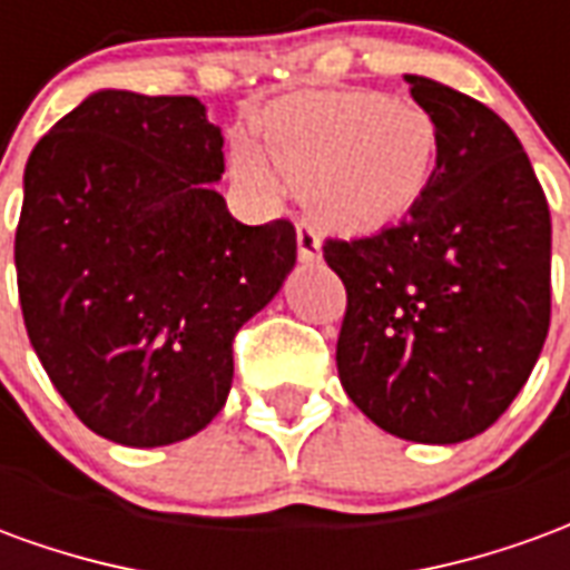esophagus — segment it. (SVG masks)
Returning <instances> with one entry per match:
<instances>
[{"label":"esophagus","instance_id":"obj_1","mask_svg":"<svg viewBox=\"0 0 570 570\" xmlns=\"http://www.w3.org/2000/svg\"><path fill=\"white\" fill-rule=\"evenodd\" d=\"M296 244H298V259L302 262L321 259V232H317V223L308 219V216L296 219Z\"/></svg>","mask_w":570,"mask_h":570}]
</instances>
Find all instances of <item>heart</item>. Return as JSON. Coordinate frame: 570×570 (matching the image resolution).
<instances>
[{
	"mask_svg": "<svg viewBox=\"0 0 570 570\" xmlns=\"http://www.w3.org/2000/svg\"><path fill=\"white\" fill-rule=\"evenodd\" d=\"M272 164L311 207L338 228H382L406 216L436 164V125L412 100L372 91H308L277 104L265 121ZM272 164L249 142H235L237 183L272 195Z\"/></svg>",
	"mask_w": 570,
	"mask_h": 570,
	"instance_id": "1",
	"label": "heart"
}]
</instances>
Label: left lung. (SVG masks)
Instances as JSON below:
<instances>
[{"label":"left lung","mask_w":570,"mask_h":570,"mask_svg":"<svg viewBox=\"0 0 570 570\" xmlns=\"http://www.w3.org/2000/svg\"><path fill=\"white\" fill-rule=\"evenodd\" d=\"M436 125V167L403 223L330 237L347 293L335 345L354 406L400 440L449 445L501 419L550 330V207L510 125L406 76Z\"/></svg>","instance_id":"1"}]
</instances>
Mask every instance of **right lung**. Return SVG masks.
I'll list each match as a JSON object with an SVG mask.
<instances>
[{
    "label": "right lung",
    "instance_id": "add662e5",
    "mask_svg": "<svg viewBox=\"0 0 570 570\" xmlns=\"http://www.w3.org/2000/svg\"><path fill=\"white\" fill-rule=\"evenodd\" d=\"M198 97L97 91L36 142L14 235L27 335L85 428L155 449L207 428L232 342L296 265L289 219L244 225L210 186Z\"/></svg>",
    "mask_w": 570,
    "mask_h": 570
}]
</instances>
